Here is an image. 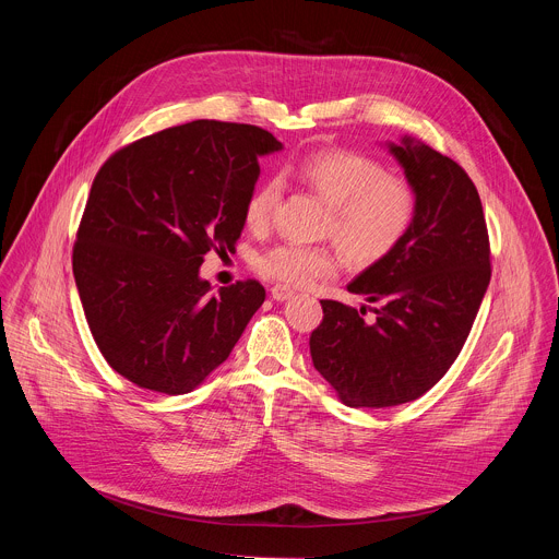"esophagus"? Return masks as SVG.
Instances as JSON below:
<instances>
[{
  "mask_svg": "<svg viewBox=\"0 0 559 559\" xmlns=\"http://www.w3.org/2000/svg\"><path fill=\"white\" fill-rule=\"evenodd\" d=\"M292 289L289 287H285V285H274L272 287V298L274 300H287V298H292Z\"/></svg>",
  "mask_w": 559,
  "mask_h": 559,
  "instance_id": "34e87169",
  "label": "esophagus"
}]
</instances>
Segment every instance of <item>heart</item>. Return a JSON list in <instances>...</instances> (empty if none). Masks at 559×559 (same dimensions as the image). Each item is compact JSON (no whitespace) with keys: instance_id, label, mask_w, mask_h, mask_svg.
Segmentation results:
<instances>
[{"instance_id":"heart-1","label":"heart","mask_w":559,"mask_h":559,"mask_svg":"<svg viewBox=\"0 0 559 559\" xmlns=\"http://www.w3.org/2000/svg\"><path fill=\"white\" fill-rule=\"evenodd\" d=\"M285 177L330 205L325 234L332 236L349 263L373 265L391 254L409 234L418 214L414 183L384 173L378 158L354 150L313 152ZM283 179L270 177L252 190L246 203V225L263 234L270 229L283 201ZM341 259L330 246L278 243L257 257L254 267L267 281L285 287H305L338 272Z\"/></svg>"}]
</instances>
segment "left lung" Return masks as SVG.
<instances>
[{"mask_svg": "<svg viewBox=\"0 0 559 559\" xmlns=\"http://www.w3.org/2000/svg\"><path fill=\"white\" fill-rule=\"evenodd\" d=\"M389 152L418 192V214L391 254L347 289L373 309L321 300L309 336L316 371L347 407H395L427 393L453 365L491 281L483 201L453 158L405 136Z\"/></svg>", "mask_w": 559, "mask_h": 559, "instance_id": "8db88e82", "label": "left lung"}]
</instances>
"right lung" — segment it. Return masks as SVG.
I'll return each mask as SVG.
<instances>
[{"mask_svg": "<svg viewBox=\"0 0 559 559\" xmlns=\"http://www.w3.org/2000/svg\"><path fill=\"white\" fill-rule=\"evenodd\" d=\"M281 147L263 128L199 119L143 136L99 168L72 274L99 352L136 386L190 393L263 305L259 281L210 294L199 267L207 252H234L259 156Z\"/></svg>", "mask_w": 559, "mask_h": 559, "instance_id": "right-lung-1", "label": "right lung"}]
</instances>
